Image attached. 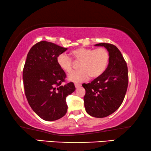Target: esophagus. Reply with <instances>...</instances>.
I'll return each instance as SVG.
<instances>
[{
    "label": "esophagus",
    "instance_id": "1",
    "mask_svg": "<svg viewBox=\"0 0 151 151\" xmlns=\"http://www.w3.org/2000/svg\"><path fill=\"white\" fill-rule=\"evenodd\" d=\"M75 86L76 88H78L79 87H81V84H77V83H75Z\"/></svg>",
    "mask_w": 151,
    "mask_h": 151
}]
</instances>
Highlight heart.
I'll list each match as a JSON object with an SVG mask.
<instances>
[{
    "mask_svg": "<svg viewBox=\"0 0 151 151\" xmlns=\"http://www.w3.org/2000/svg\"><path fill=\"white\" fill-rule=\"evenodd\" d=\"M73 55L76 60H80L78 70H75L68 75V81L74 83L87 80L89 76L92 78L100 76L107 67L109 55L106 49L99 48L96 49L87 48H78L73 51ZM57 63L65 72L69 73L72 70L73 59L65 53L58 56Z\"/></svg>",
    "mask_w": 151,
    "mask_h": 151,
    "instance_id": "obj_1",
    "label": "heart"
}]
</instances>
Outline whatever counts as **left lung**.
Returning <instances> with one entry per match:
<instances>
[{"mask_svg":"<svg viewBox=\"0 0 151 151\" xmlns=\"http://www.w3.org/2000/svg\"><path fill=\"white\" fill-rule=\"evenodd\" d=\"M94 46L104 47L109 52V65L102 75L91 83L83 84L86 93L84 103L87 113L103 118L115 112L121 105L127 93L128 68L121 51L109 43Z\"/></svg>","mask_w":151,"mask_h":151,"instance_id":"obj_1","label":"left lung"}]
</instances>
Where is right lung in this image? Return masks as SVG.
Here are the masks:
<instances>
[{"mask_svg": "<svg viewBox=\"0 0 151 151\" xmlns=\"http://www.w3.org/2000/svg\"><path fill=\"white\" fill-rule=\"evenodd\" d=\"M66 50L52 42L40 41L27 55L22 73L25 95L33 111L45 121L65 116L66 97L75 90L73 83L61 85L66 75L58 65L57 57Z\"/></svg>", "mask_w": 151, "mask_h": 151, "instance_id": "add662e5", "label": "right lung"}]
</instances>
